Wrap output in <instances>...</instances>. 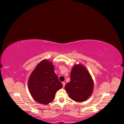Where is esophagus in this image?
<instances>
[{"instance_id":"obj_1","label":"esophagus","mask_w":124,"mask_h":124,"mask_svg":"<svg viewBox=\"0 0 124 124\" xmlns=\"http://www.w3.org/2000/svg\"><path fill=\"white\" fill-rule=\"evenodd\" d=\"M62 84H63V87H64L65 85V82H62Z\"/></svg>"}]
</instances>
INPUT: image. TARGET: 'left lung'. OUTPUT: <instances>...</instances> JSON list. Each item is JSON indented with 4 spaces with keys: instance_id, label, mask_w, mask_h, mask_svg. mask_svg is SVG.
I'll use <instances>...</instances> for the list:
<instances>
[{
    "instance_id": "1",
    "label": "left lung",
    "mask_w": 124,
    "mask_h": 124,
    "mask_svg": "<svg viewBox=\"0 0 124 124\" xmlns=\"http://www.w3.org/2000/svg\"><path fill=\"white\" fill-rule=\"evenodd\" d=\"M93 81L86 67L81 64L75 65L71 70L70 81L65 87L69 97L76 102L86 101L92 95Z\"/></svg>"
}]
</instances>
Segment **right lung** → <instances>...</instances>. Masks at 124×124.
<instances>
[{
	"label": "right lung",
	"mask_w": 124,
	"mask_h": 124,
	"mask_svg": "<svg viewBox=\"0 0 124 124\" xmlns=\"http://www.w3.org/2000/svg\"><path fill=\"white\" fill-rule=\"evenodd\" d=\"M62 87L54 72L53 63L47 60L37 65L28 80V88L32 98L44 105L53 101L56 93Z\"/></svg>",
	"instance_id": "1"
}]
</instances>
